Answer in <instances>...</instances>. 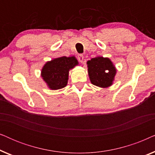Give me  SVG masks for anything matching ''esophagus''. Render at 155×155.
Masks as SVG:
<instances>
[{
	"instance_id": "obj_1",
	"label": "esophagus",
	"mask_w": 155,
	"mask_h": 155,
	"mask_svg": "<svg viewBox=\"0 0 155 155\" xmlns=\"http://www.w3.org/2000/svg\"><path fill=\"white\" fill-rule=\"evenodd\" d=\"M78 60H79L80 62H81L82 63H83V60H84V56H83V55H82V54L78 55Z\"/></svg>"
}]
</instances>
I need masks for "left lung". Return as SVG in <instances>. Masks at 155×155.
Returning <instances> with one entry per match:
<instances>
[{
	"label": "left lung",
	"instance_id": "1",
	"mask_svg": "<svg viewBox=\"0 0 155 155\" xmlns=\"http://www.w3.org/2000/svg\"><path fill=\"white\" fill-rule=\"evenodd\" d=\"M88 75L94 85L106 88L110 87L116 73V69L109 58L97 56L87 62Z\"/></svg>",
	"mask_w": 155,
	"mask_h": 155
}]
</instances>
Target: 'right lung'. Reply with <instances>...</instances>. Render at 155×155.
Returning a JSON list of instances; mask_svg holds the SVG:
<instances>
[{
  "label": "right lung",
  "mask_w": 155,
  "mask_h": 155,
  "mask_svg": "<svg viewBox=\"0 0 155 155\" xmlns=\"http://www.w3.org/2000/svg\"><path fill=\"white\" fill-rule=\"evenodd\" d=\"M77 65L78 61L75 56L54 58L45 63L41 75L51 90H59L67 85L69 71Z\"/></svg>",
  "instance_id": "right-lung-1"
}]
</instances>
